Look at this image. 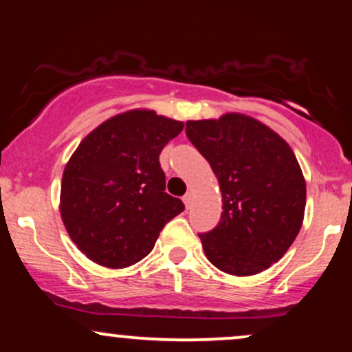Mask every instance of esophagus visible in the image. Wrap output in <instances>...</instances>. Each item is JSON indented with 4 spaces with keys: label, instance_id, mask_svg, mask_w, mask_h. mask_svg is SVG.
<instances>
[{
    "label": "esophagus",
    "instance_id": "34e87169",
    "mask_svg": "<svg viewBox=\"0 0 352 352\" xmlns=\"http://www.w3.org/2000/svg\"><path fill=\"white\" fill-rule=\"evenodd\" d=\"M182 200H184L185 207L190 208V207H192V204H193V193H192V192H187V193H185L184 199H182Z\"/></svg>",
    "mask_w": 352,
    "mask_h": 352
}]
</instances>
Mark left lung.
<instances>
[{
	"label": "left lung",
	"mask_w": 352,
	"mask_h": 352,
	"mask_svg": "<svg viewBox=\"0 0 352 352\" xmlns=\"http://www.w3.org/2000/svg\"><path fill=\"white\" fill-rule=\"evenodd\" d=\"M185 132L221 190L220 223L199 235L210 263L235 276L261 273L288 252L305 218L306 182L292 147L238 112L188 120Z\"/></svg>",
	"instance_id": "1"
}]
</instances>
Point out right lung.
Masks as SVG:
<instances>
[{
    "instance_id": "add662e5",
    "label": "right lung",
    "mask_w": 352,
    "mask_h": 352,
    "mask_svg": "<svg viewBox=\"0 0 352 352\" xmlns=\"http://www.w3.org/2000/svg\"><path fill=\"white\" fill-rule=\"evenodd\" d=\"M184 122L148 109L117 114L87 134L66 164L60 218L89 260L127 268L152 252L167 221L184 212L165 192L159 155Z\"/></svg>"
}]
</instances>
